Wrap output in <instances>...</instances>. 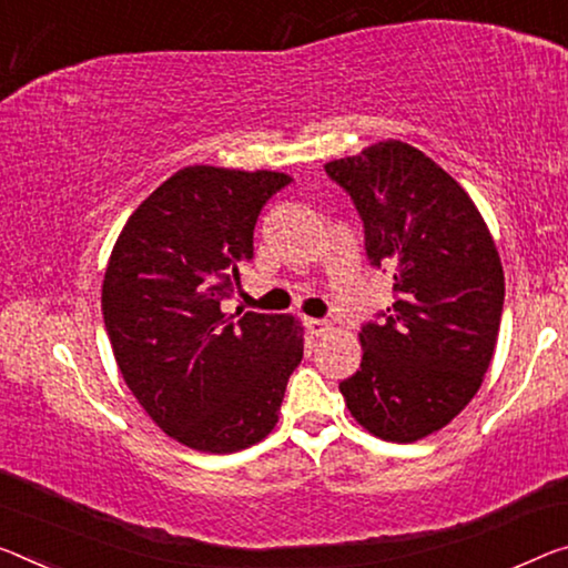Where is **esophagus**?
<instances>
[{
	"instance_id": "obj_1",
	"label": "esophagus",
	"mask_w": 568,
	"mask_h": 568,
	"mask_svg": "<svg viewBox=\"0 0 568 568\" xmlns=\"http://www.w3.org/2000/svg\"><path fill=\"white\" fill-rule=\"evenodd\" d=\"M304 327H307L314 337H322L329 333V322L317 320V317H304Z\"/></svg>"
}]
</instances>
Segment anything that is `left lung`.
Here are the masks:
<instances>
[{"label": "left lung", "mask_w": 568, "mask_h": 568, "mask_svg": "<svg viewBox=\"0 0 568 568\" xmlns=\"http://www.w3.org/2000/svg\"><path fill=\"white\" fill-rule=\"evenodd\" d=\"M351 195L394 304L361 329V371L339 383L355 422L386 442L447 426L477 394L500 329L505 276L473 200L412 144L378 142L325 164Z\"/></svg>", "instance_id": "obj_1"}]
</instances>
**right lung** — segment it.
<instances>
[{"label": "right lung", "instance_id": "obj_1", "mask_svg": "<svg viewBox=\"0 0 568 568\" xmlns=\"http://www.w3.org/2000/svg\"><path fill=\"white\" fill-rule=\"evenodd\" d=\"M284 172L185 168L121 231L101 310L113 357L152 422L190 449L231 455L278 422L304 339L290 314L221 307L254 258L266 200Z\"/></svg>", "mask_w": 568, "mask_h": 568}]
</instances>
